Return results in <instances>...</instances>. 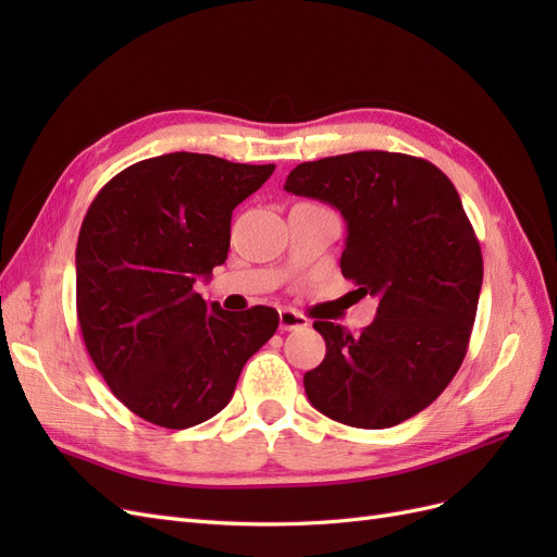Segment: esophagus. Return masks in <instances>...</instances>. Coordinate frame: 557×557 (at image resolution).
I'll use <instances>...</instances> for the list:
<instances>
[{"instance_id":"esophagus-1","label":"esophagus","mask_w":557,"mask_h":557,"mask_svg":"<svg viewBox=\"0 0 557 557\" xmlns=\"http://www.w3.org/2000/svg\"><path fill=\"white\" fill-rule=\"evenodd\" d=\"M278 325L285 332H293V330H305L309 325V320H307V315H301L293 309H283V311H278Z\"/></svg>"}]
</instances>
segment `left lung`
<instances>
[{
	"label": "left lung",
	"instance_id": "8db88e82",
	"mask_svg": "<svg viewBox=\"0 0 557 557\" xmlns=\"http://www.w3.org/2000/svg\"><path fill=\"white\" fill-rule=\"evenodd\" d=\"M283 188L342 211V274L379 299L360 334L315 320L327 352L307 397L350 428L399 425L446 391L474 327L483 258L460 195L432 162L387 150L301 162Z\"/></svg>",
	"mask_w": 557,
	"mask_h": 557
}]
</instances>
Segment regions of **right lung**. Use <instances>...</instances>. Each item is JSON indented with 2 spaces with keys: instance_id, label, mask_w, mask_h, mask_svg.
Returning a JSON list of instances; mask_svg holds the SVG:
<instances>
[{
  "instance_id": "1",
  "label": "right lung",
  "mask_w": 557,
  "mask_h": 557,
  "mask_svg": "<svg viewBox=\"0 0 557 557\" xmlns=\"http://www.w3.org/2000/svg\"><path fill=\"white\" fill-rule=\"evenodd\" d=\"M274 170L201 153L148 158L113 176L83 218V342L111 393L148 423L185 430L223 411L278 327L272 307L234 313L195 293L227 260L232 211Z\"/></svg>"
}]
</instances>
